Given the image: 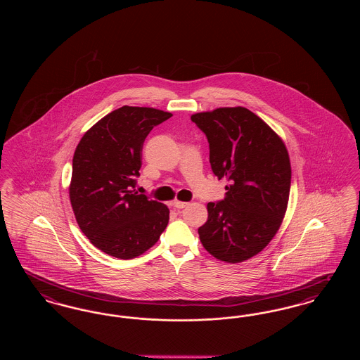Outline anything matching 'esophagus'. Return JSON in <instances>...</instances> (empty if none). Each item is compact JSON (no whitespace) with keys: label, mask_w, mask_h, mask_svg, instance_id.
<instances>
[{"label":"esophagus","mask_w":360,"mask_h":360,"mask_svg":"<svg viewBox=\"0 0 360 360\" xmlns=\"http://www.w3.org/2000/svg\"><path fill=\"white\" fill-rule=\"evenodd\" d=\"M172 206L175 207V209H184L185 206H188V202H181V201H174V204Z\"/></svg>","instance_id":"esophagus-1"}]
</instances>
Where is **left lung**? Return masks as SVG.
<instances>
[{"label": "left lung", "mask_w": 360, "mask_h": 360, "mask_svg": "<svg viewBox=\"0 0 360 360\" xmlns=\"http://www.w3.org/2000/svg\"><path fill=\"white\" fill-rule=\"evenodd\" d=\"M205 134L213 174L225 179V198L207 204L198 228L206 251L238 263L274 238L290 193L288 150L274 131L247 108H220L191 116Z\"/></svg>", "instance_id": "obj_1"}]
</instances>
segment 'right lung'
<instances>
[{
	"label": "right lung",
	"instance_id": "right-lung-1",
	"mask_svg": "<svg viewBox=\"0 0 360 360\" xmlns=\"http://www.w3.org/2000/svg\"><path fill=\"white\" fill-rule=\"evenodd\" d=\"M172 113L122 106L91 127L72 158L70 201L81 231L110 257L132 259L159 240L169 207L135 191L143 143Z\"/></svg>",
	"mask_w": 360,
	"mask_h": 360
}]
</instances>
